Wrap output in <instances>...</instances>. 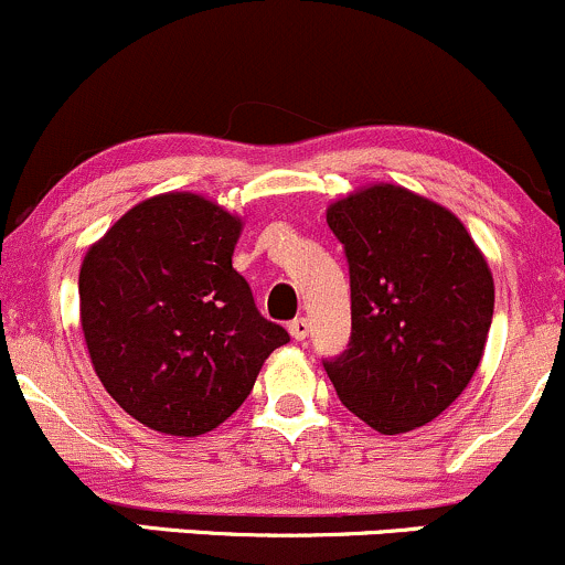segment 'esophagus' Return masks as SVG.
<instances>
[{
	"instance_id": "obj_1",
	"label": "esophagus",
	"mask_w": 565,
	"mask_h": 565,
	"mask_svg": "<svg viewBox=\"0 0 565 565\" xmlns=\"http://www.w3.org/2000/svg\"><path fill=\"white\" fill-rule=\"evenodd\" d=\"M288 331H290V337L296 339V342H305V339L309 337V320H307V318L290 320Z\"/></svg>"
}]
</instances>
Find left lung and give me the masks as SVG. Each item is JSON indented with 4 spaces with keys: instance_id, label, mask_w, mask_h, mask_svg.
Returning a JSON list of instances; mask_svg holds the SVG:
<instances>
[{
    "instance_id": "obj_1",
    "label": "left lung",
    "mask_w": 565,
    "mask_h": 565,
    "mask_svg": "<svg viewBox=\"0 0 565 565\" xmlns=\"http://www.w3.org/2000/svg\"><path fill=\"white\" fill-rule=\"evenodd\" d=\"M350 266L353 333L323 361L339 402L380 434L439 417L475 377L493 320V275L463 223L402 185L333 202Z\"/></svg>"
}]
</instances>
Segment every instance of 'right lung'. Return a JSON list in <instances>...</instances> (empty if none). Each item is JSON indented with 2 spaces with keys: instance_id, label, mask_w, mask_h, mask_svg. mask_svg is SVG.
<instances>
[{
  "instance_id": "right-lung-1",
  "label": "right lung",
  "mask_w": 565,
  "mask_h": 565,
  "mask_svg": "<svg viewBox=\"0 0 565 565\" xmlns=\"http://www.w3.org/2000/svg\"><path fill=\"white\" fill-rule=\"evenodd\" d=\"M242 221L199 193L145 199L88 247L81 323L96 377L142 426L217 428L290 342L232 266Z\"/></svg>"
}]
</instances>
